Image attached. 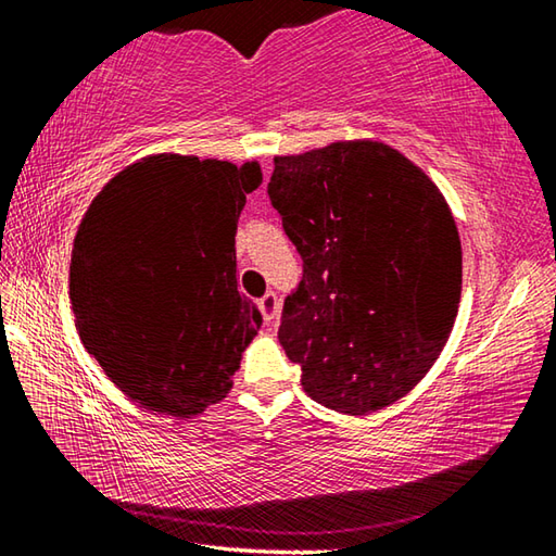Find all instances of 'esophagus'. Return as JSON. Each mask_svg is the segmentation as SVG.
I'll use <instances>...</instances> for the list:
<instances>
[{
	"instance_id": "34e87169",
	"label": "esophagus",
	"mask_w": 556,
	"mask_h": 556,
	"mask_svg": "<svg viewBox=\"0 0 556 556\" xmlns=\"http://www.w3.org/2000/svg\"><path fill=\"white\" fill-rule=\"evenodd\" d=\"M260 312H262V316H265L267 324L275 321L277 314H279V299H277L275 291H267V294L260 299Z\"/></svg>"
}]
</instances>
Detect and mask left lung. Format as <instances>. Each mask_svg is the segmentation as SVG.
I'll list each match as a JSON object with an SVG mask.
<instances>
[{
    "instance_id": "obj_1",
    "label": "left lung",
    "mask_w": 556,
    "mask_h": 556,
    "mask_svg": "<svg viewBox=\"0 0 556 556\" xmlns=\"http://www.w3.org/2000/svg\"><path fill=\"white\" fill-rule=\"evenodd\" d=\"M271 208L304 262L279 343L301 388L361 417L437 363L460 301V240L431 178L382 142L275 156Z\"/></svg>"
}]
</instances>
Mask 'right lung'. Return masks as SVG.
Masks as SVG:
<instances>
[{
    "label": "right lung",
    "instance_id": "1",
    "mask_svg": "<svg viewBox=\"0 0 556 556\" xmlns=\"http://www.w3.org/2000/svg\"><path fill=\"white\" fill-rule=\"evenodd\" d=\"M257 162L159 154L127 166L83 215L71 306L86 351L149 412L193 417L232 388L262 326L238 291L235 232Z\"/></svg>",
    "mask_w": 556,
    "mask_h": 556
}]
</instances>
